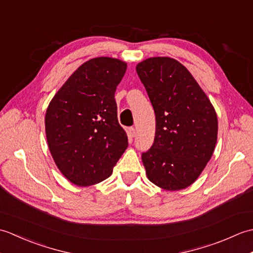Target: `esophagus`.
Returning a JSON list of instances; mask_svg holds the SVG:
<instances>
[{
    "label": "esophagus",
    "instance_id": "1",
    "mask_svg": "<svg viewBox=\"0 0 253 253\" xmlns=\"http://www.w3.org/2000/svg\"><path fill=\"white\" fill-rule=\"evenodd\" d=\"M128 136H129L130 138H133L136 136V129L133 127H129L128 128Z\"/></svg>",
    "mask_w": 253,
    "mask_h": 253
}]
</instances>
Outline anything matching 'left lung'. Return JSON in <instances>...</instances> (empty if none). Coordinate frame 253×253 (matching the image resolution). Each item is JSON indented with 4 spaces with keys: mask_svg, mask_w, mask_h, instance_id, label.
Instances as JSON below:
<instances>
[{
    "mask_svg": "<svg viewBox=\"0 0 253 253\" xmlns=\"http://www.w3.org/2000/svg\"><path fill=\"white\" fill-rule=\"evenodd\" d=\"M155 114L153 146L142 153L148 179L164 190L189 187L215 149L217 116L190 72L175 58L155 56L137 64Z\"/></svg>",
    "mask_w": 253,
    "mask_h": 253,
    "instance_id": "1",
    "label": "left lung"
}]
</instances>
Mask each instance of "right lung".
<instances>
[{"label": "right lung", "instance_id": "right-lung-1", "mask_svg": "<svg viewBox=\"0 0 253 253\" xmlns=\"http://www.w3.org/2000/svg\"><path fill=\"white\" fill-rule=\"evenodd\" d=\"M126 69L127 63L118 58H91L71 75L47 106V146L57 169L74 185L87 187L106 179L127 149L114 99Z\"/></svg>", "mask_w": 253, "mask_h": 253}]
</instances>
